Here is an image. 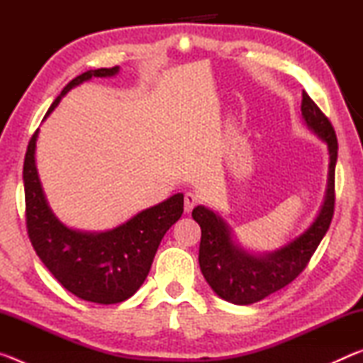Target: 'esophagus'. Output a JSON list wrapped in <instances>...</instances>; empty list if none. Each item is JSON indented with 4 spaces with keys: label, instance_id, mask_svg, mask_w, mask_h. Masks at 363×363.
Returning a JSON list of instances; mask_svg holds the SVG:
<instances>
[{
    "label": "esophagus",
    "instance_id": "1",
    "mask_svg": "<svg viewBox=\"0 0 363 363\" xmlns=\"http://www.w3.org/2000/svg\"><path fill=\"white\" fill-rule=\"evenodd\" d=\"M196 203H199V195H195L194 192H187L184 195V210L187 213L192 211Z\"/></svg>",
    "mask_w": 363,
    "mask_h": 363
}]
</instances>
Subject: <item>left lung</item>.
Here are the masks:
<instances>
[{
	"mask_svg": "<svg viewBox=\"0 0 363 363\" xmlns=\"http://www.w3.org/2000/svg\"><path fill=\"white\" fill-rule=\"evenodd\" d=\"M301 112L307 126L327 143L330 152L327 195L320 213L303 235L275 253L255 256L232 242L230 229L218 214L205 206H196L192 211V218L201 229L199 253L201 274L214 293L229 303L253 304L291 284L306 269L333 219L337 158L335 128L306 91H303Z\"/></svg>",
	"mask_w": 363,
	"mask_h": 363,
	"instance_id": "left-lung-1",
	"label": "left lung"
}]
</instances>
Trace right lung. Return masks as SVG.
<instances>
[{
    "label": "right lung",
    "mask_w": 363,
    "mask_h": 363,
    "mask_svg": "<svg viewBox=\"0 0 363 363\" xmlns=\"http://www.w3.org/2000/svg\"><path fill=\"white\" fill-rule=\"evenodd\" d=\"M116 72L118 67L97 69L73 78L49 107L45 118L73 86L93 77H112ZM36 138L38 130L30 139L23 162L27 233L36 255L59 284L78 298L97 304H116L131 298L149 275L163 235L179 220L184 195L176 194L147 208L113 230H72L54 216L46 203L35 167Z\"/></svg>",
    "instance_id": "obj_1"
}]
</instances>
